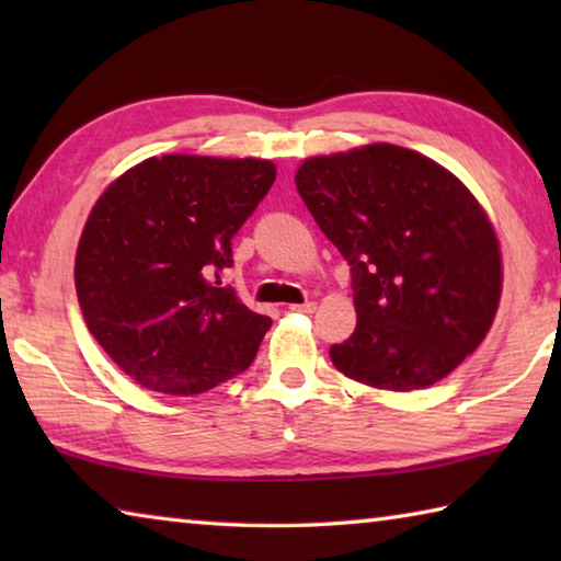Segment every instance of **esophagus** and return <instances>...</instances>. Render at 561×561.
I'll return each instance as SVG.
<instances>
[{
  "label": "esophagus",
  "instance_id": "obj_1",
  "mask_svg": "<svg viewBox=\"0 0 561 561\" xmlns=\"http://www.w3.org/2000/svg\"><path fill=\"white\" fill-rule=\"evenodd\" d=\"M291 311H299V314H311V311L317 309V304L314 301H304V304H291L289 307Z\"/></svg>",
  "mask_w": 561,
  "mask_h": 561
}]
</instances>
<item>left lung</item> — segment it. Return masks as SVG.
Returning <instances> with one entry per match:
<instances>
[{"instance_id": "8db88e82", "label": "left lung", "mask_w": 561, "mask_h": 561, "mask_svg": "<svg viewBox=\"0 0 561 561\" xmlns=\"http://www.w3.org/2000/svg\"><path fill=\"white\" fill-rule=\"evenodd\" d=\"M294 180L351 267L356 329L329 348L339 371L413 391L458 368L490 331L502 289L497 237L468 187L388 144L309 158Z\"/></svg>"}]
</instances>
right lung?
Wrapping results in <instances>:
<instances>
[{
  "mask_svg": "<svg viewBox=\"0 0 561 561\" xmlns=\"http://www.w3.org/2000/svg\"><path fill=\"white\" fill-rule=\"evenodd\" d=\"M274 178V163L257 158H148L93 205L76 297L93 339L133 381L195 396L257 356L272 319L220 277Z\"/></svg>",
  "mask_w": 561,
  "mask_h": 561,
  "instance_id": "right-lung-1",
  "label": "right lung"
}]
</instances>
